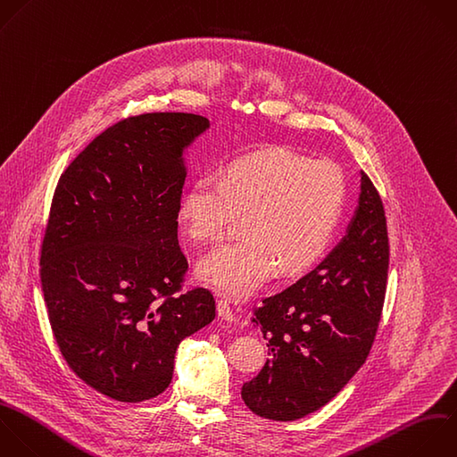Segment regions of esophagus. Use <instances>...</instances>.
Returning <instances> with one entry per match:
<instances>
[{"label":"esophagus","mask_w":457,"mask_h":457,"mask_svg":"<svg viewBox=\"0 0 457 457\" xmlns=\"http://www.w3.org/2000/svg\"><path fill=\"white\" fill-rule=\"evenodd\" d=\"M218 314H220V318L225 320V321H234V320H236V314H234V311H232V307H230V302L225 300V298H220V300H218Z\"/></svg>","instance_id":"esophagus-1"}]
</instances>
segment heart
<instances>
[{
    "label": "heart",
    "mask_w": 457,
    "mask_h": 457,
    "mask_svg": "<svg viewBox=\"0 0 457 457\" xmlns=\"http://www.w3.org/2000/svg\"><path fill=\"white\" fill-rule=\"evenodd\" d=\"M346 204V179L330 161L282 146L227 162L220 180L200 179L186 191L179 220L195 243L221 239L241 218V239L204 257L198 277L228 296H245L277 270L296 275L327 252Z\"/></svg>",
    "instance_id": "b5f03b06"
}]
</instances>
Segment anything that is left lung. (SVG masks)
I'll use <instances>...</instances> for the list:
<instances>
[{
    "label": "left lung",
    "mask_w": 457,
    "mask_h": 457,
    "mask_svg": "<svg viewBox=\"0 0 457 457\" xmlns=\"http://www.w3.org/2000/svg\"><path fill=\"white\" fill-rule=\"evenodd\" d=\"M389 264L384 205L366 173L341 243L307 275L262 300L252 321L270 359L243 384L250 411L277 421L323 407L355 375L373 345Z\"/></svg>",
    "instance_id": "left-lung-1"
}]
</instances>
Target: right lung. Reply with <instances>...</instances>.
<instances>
[{"mask_svg":"<svg viewBox=\"0 0 457 457\" xmlns=\"http://www.w3.org/2000/svg\"><path fill=\"white\" fill-rule=\"evenodd\" d=\"M209 129L186 112L125 118L61 175L41 245L55 341L96 391L143 402L171 382L179 343L209 325V289L182 293L179 245L184 148Z\"/></svg>","mask_w":457,"mask_h":457,"instance_id":"add662e5","label":"right lung"}]
</instances>
